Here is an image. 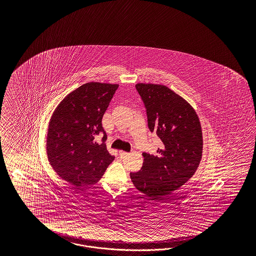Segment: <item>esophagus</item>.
Returning a JSON list of instances; mask_svg holds the SVG:
<instances>
[{"label":"esophagus","mask_w":256,"mask_h":256,"mask_svg":"<svg viewBox=\"0 0 256 256\" xmlns=\"http://www.w3.org/2000/svg\"><path fill=\"white\" fill-rule=\"evenodd\" d=\"M119 155L121 158H126V156L130 155L128 152H124V151H119Z\"/></svg>","instance_id":"obj_1"}]
</instances>
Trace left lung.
<instances>
[{"label": "left lung", "mask_w": 256, "mask_h": 256, "mask_svg": "<svg viewBox=\"0 0 256 256\" xmlns=\"http://www.w3.org/2000/svg\"><path fill=\"white\" fill-rule=\"evenodd\" d=\"M151 132L162 142L156 155L144 153L139 172H130L134 186L151 200L170 194L190 178L201 162V124L194 108L170 88L136 84Z\"/></svg>", "instance_id": "1"}]
</instances>
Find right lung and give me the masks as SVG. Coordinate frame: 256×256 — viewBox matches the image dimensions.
I'll list each match as a JSON object with an SVG mask.
<instances>
[{
    "mask_svg": "<svg viewBox=\"0 0 256 256\" xmlns=\"http://www.w3.org/2000/svg\"><path fill=\"white\" fill-rule=\"evenodd\" d=\"M117 84L89 82L66 96L52 116L48 158L55 172L75 186L96 183L114 156L106 148L102 117ZM102 134L101 143L96 137Z\"/></svg>",
    "mask_w": 256,
    "mask_h": 256,
    "instance_id": "obj_1",
    "label": "right lung"
}]
</instances>
